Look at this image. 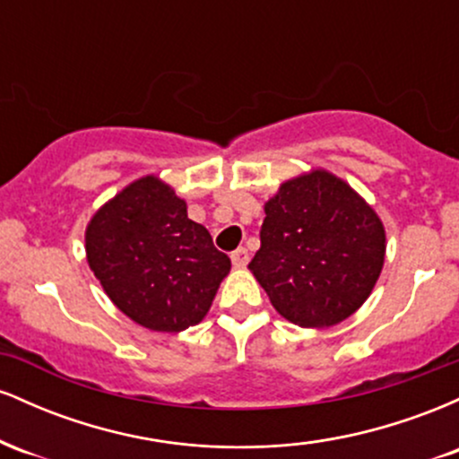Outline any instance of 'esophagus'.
<instances>
[{
    "label": "esophagus",
    "instance_id": "1",
    "mask_svg": "<svg viewBox=\"0 0 459 459\" xmlns=\"http://www.w3.org/2000/svg\"><path fill=\"white\" fill-rule=\"evenodd\" d=\"M230 261H233L235 267H246L247 261H250V252L246 247H237L233 255H230Z\"/></svg>",
    "mask_w": 459,
    "mask_h": 459
}]
</instances>
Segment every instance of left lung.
Instances as JSON below:
<instances>
[{"label":"left lung","instance_id":"obj_1","mask_svg":"<svg viewBox=\"0 0 459 459\" xmlns=\"http://www.w3.org/2000/svg\"><path fill=\"white\" fill-rule=\"evenodd\" d=\"M261 247L247 270L272 307L299 328H330L371 296L384 267L386 230L350 183L310 168L265 203Z\"/></svg>","mask_w":459,"mask_h":459}]
</instances>
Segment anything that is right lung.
<instances>
[{
    "mask_svg": "<svg viewBox=\"0 0 459 459\" xmlns=\"http://www.w3.org/2000/svg\"><path fill=\"white\" fill-rule=\"evenodd\" d=\"M86 261L105 296L152 332H183L207 317L230 259L170 183L144 175L92 213Z\"/></svg>",
    "mask_w": 459,
    "mask_h": 459,
    "instance_id": "obj_1",
    "label": "right lung"
}]
</instances>
